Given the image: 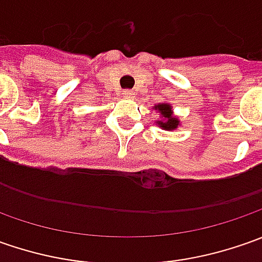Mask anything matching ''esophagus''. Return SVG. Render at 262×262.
Returning <instances> with one entry per match:
<instances>
[{
    "instance_id": "esophagus-1",
    "label": "esophagus",
    "mask_w": 262,
    "mask_h": 262,
    "mask_svg": "<svg viewBox=\"0 0 262 262\" xmlns=\"http://www.w3.org/2000/svg\"><path fill=\"white\" fill-rule=\"evenodd\" d=\"M122 95L125 96V97H133V95H134V93H133L131 90H124V92H122Z\"/></svg>"
}]
</instances>
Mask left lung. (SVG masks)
<instances>
[{"label": "left lung", "instance_id": "obj_1", "mask_svg": "<svg viewBox=\"0 0 262 262\" xmlns=\"http://www.w3.org/2000/svg\"><path fill=\"white\" fill-rule=\"evenodd\" d=\"M156 109L167 119L166 122H162V121H160L159 125L162 126V128H165V129H175L176 126H178V124H179V121L172 116V107L165 103V105H157Z\"/></svg>", "mask_w": 262, "mask_h": 262}]
</instances>
